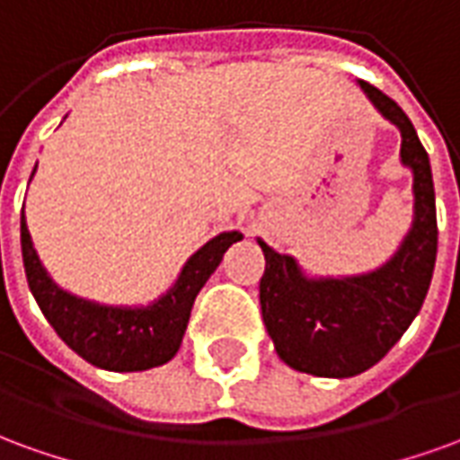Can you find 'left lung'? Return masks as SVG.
Returning <instances> with one entry per match:
<instances>
[{
  "label": "left lung",
  "mask_w": 460,
  "mask_h": 460,
  "mask_svg": "<svg viewBox=\"0 0 460 460\" xmlns=\"http://www.w3.org/2000/svg\"><path fill=\"white\" fill-rule=\"evenodd\" d=\"M369 103L402 135V164L411 172L414 219L379 269L355 276H310L288 253L259 239L266 256L261 315L279 357L313 376L362 375L399 342L424 305L436 263V194L431 162L399 105L359 81Z\"/></svg>",
  "instance_id": "obj_1"
}]
</instances>
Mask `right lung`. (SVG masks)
I'll use <instances>...</instances> for the list:
<instances>
[{"mask_svg": "<svg viewBox=\"0 0 460 460\" xmlns=\"http://www.w3.org/2000/svg\"><path fill=\"white\" fill-rule=\"evenodd\" d=\"M241 239L239 231H224L207 241L187 259L170 288L147 305H105L78 298L49 276L22 211V259L31 296L56 335L85 362L108 372H142L170 362L181 345L197 293L219 269L226 249Z\"/></svg>", "mask_w": 460, "mask_h": 460, "instance_id": "add662e5", "label": "right lung"}]
</instances>
